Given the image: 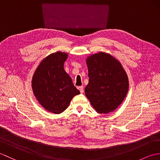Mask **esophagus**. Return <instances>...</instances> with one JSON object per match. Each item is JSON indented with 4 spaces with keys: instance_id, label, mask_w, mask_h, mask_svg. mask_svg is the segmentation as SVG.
Listing matches in <instances>:
<instances>
[{
    "instance_id": "1",
    "label": "esophagus",
    "mask_w": 160,
    "mask_h": 160,
    "mask_svg": "<svg viewBox=\"0 0 160 160\" xmlns=\"http://www.w3.org/2000/svg\"><path fill=\"white\" fill-rule=\"evenodd\" d=\"M78 89H79V91H80V93H83L84 92V88H83V87L82 86H80V87H78Z\"/></svg>"
}]
</instances>
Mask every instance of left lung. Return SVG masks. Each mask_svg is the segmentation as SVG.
Segmentation results:
<instances>
[{"instance_id": "obj_1", "label": "left lung", "mask_w": 160, "mask_h": 160, "mask_svg": "<svg viewBox=\"0 0 160 160\" xmlns=\"http://www.w3.org/2000/svg\"><path fill=\"white\" fill-rule=\"evenodd\" d=\"M89 84L84 89L87 98L99 113L115 111L128 91V78L120 62L111 54L98 52L86 59Z\"/></svg>"}]
</instances>
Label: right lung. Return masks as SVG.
Wrapping results in <instances>:
<instances>
[{
  "label": "right lung",
  "instance_id": "add662e5",
  "mask_svg": "<svg viewBox=\"0 0 160 160\" xmlns=\"http://www.w3.org/2000/svg\"><path fill=\"white\" fill-rule=\"evenodd\" d=\"M68 53L56 52L41 60L32 80L33 94L47 111L59 114L67 109L72 98L80 94L64 69Z\"/></svg>",
  "mask_w": 160,
  "mask_h": 160
}]
</instances>
